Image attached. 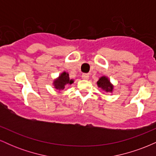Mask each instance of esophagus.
<instances>
[{
  "label": "esophagus",
  "mask_w": 156,
  "mask_h": 156,
  "mask_svg": "<svg viewBox=\"0 0 156 156\" xmlns=\"http://www.w3.org/2000/svg\"><path fill=\"white\" fill-rule=\"evenodd\" d=\"M81 77H82V78H83V79H84V80H88L89 78V75L88 74H86V73H84V74L82 75Z\"/></svg>",
  "instance_id": "1"
}]
</instances>
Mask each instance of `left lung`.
Listing matches in <instances>:
<instances>
[{"instance_id":"obj_1","label":"left lung","mask_w":156,"mask_h":156,"mask_svg":"<svg viewBox=\"0 0 156 156\" xmlns=\"http://www.w3.org/2000/svg\"><path fill=\"white\" fill-rule=\"evenodd\" d=\"M98 87L101 88L102 90L105 91V92L112 93L114 90V85L111 83L110 80L108 77L103 76L99 78V80L97 82Z\"/></svg>"}]
</instances>
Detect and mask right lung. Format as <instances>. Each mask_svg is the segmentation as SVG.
Instances as JSON below:
<instances>
[{"mask_svg":"<svg viewBox=\"0 0 156 156\" xmlns=\"http://www.w3.org/2000/svg\"><path fill=\"white\" fill-rule=\"evenodd\" d=\"M73 83H74V80L69 78V73L63 72L61 73L58 78L53 80V84L54 88L60 92L65 88L66 85H71Z\"/></svg>","mask_w":156,"mask_h":156,"instance_id":"obj_1","label":"right lung"}]
</instances>
